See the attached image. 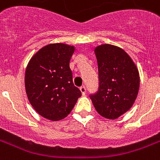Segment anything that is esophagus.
<instances>
[{
  "label": "esophagus",
  "mask_w": 160,
  "mask_h": 160,
  "mask_svg": "<svg viewBox=\"0 0 160 160\" xmlns=\"http://www.w3.org/2000/svg\"><path fill=\"white\" fill-rule=\"evenodd\" d=\"M80 92H81V93L83 94H86V92H87V88H86V87H80Z\"/></svg>",
  "instance_id": "obj_1"
}]
</instances>
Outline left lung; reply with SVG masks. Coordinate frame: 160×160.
I'll return each mask as SVG.
<instances>
[{
	"label": "left lung",
	"instance_id": "8db88e82",
	"mask_svg": "<svg viewBox=\"0 0 160 160\" xmlns=\"http://www.w3.org/2000/svg\"><path fill=\"white\" fill-rule=\"evenodd\" d=\"M98 61L99 87L91 95L95 110L107 119L114 120L133 106L140 88L137 67L123 49L112 44L94 49Z\"/></svg>",
	"mask_w": 160,
	"mask_h": 160
}]
</instances>
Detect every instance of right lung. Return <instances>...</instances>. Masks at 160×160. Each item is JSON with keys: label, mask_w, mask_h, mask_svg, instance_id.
<instances>
[{"label": "right lung", "mask_w": 160, "mask_h": 160, "mask_svg": "<svg viewBox=\"0 0 160 160\" xmlns=\"http://www.w3.org/2000/svg\"><path fill=\"white\" fill-rule=\"evenodd\" d=\"M74 50L73 45L49 43L35 53L26 66L25 87L28 100L46 119L62 120L81 96L73 85L69 67Z\"/></svg>", "instance_id": "obj_1"}]
</instances>
